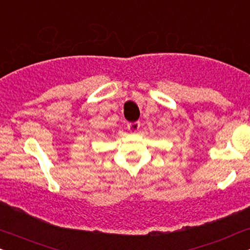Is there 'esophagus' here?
Listing matches in <instances>:
<instances>
[{"mask_svg":"<svg viewBox=\"0 0 250 250\" xmlns=\"http://www.w3.org/2000/svg\"><path fill=\"white\" fill-rule=\"evenodd\" d=\"M127 128L128 130L132 132V134H135V132H137L139 130V128H141V123L139 122H130L127 125Z\"/></svg>","mask_w":250,"mask_h":250,"instance_id":"esophagus-1","label":"esophagus"}]
</instances>
